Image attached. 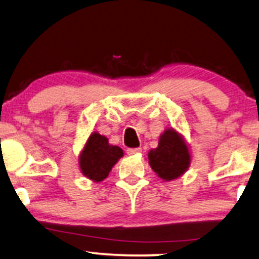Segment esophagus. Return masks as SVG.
Masks as SVG:
<instances>
[{"mask_svg": "<svg viewBox=\"0 0 259 259\" xmlns=\"http://www.w3.org/2000/svg\"><path fill=\"white\" fill-rule=\"evenodd\" d=\"M141 151H142L141 148H129V149L126 150V153L129 155H137V154H140Z\"/></svg>", "mask_w": 259, "mask_h": 259, "instance_id": "34e87169", "label": "esophagus"}]
</instances>
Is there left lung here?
<instances>
[{
	"label": "left lung",
	"instance_id": "8db88e82",
	"mask_svg": "<svg viewBox=\"0 0 259 259\" xmlns=\"http://www.w3.org/2000/svg\"><path fill=\"white\" fill-rule=\"evenodd\" d=\"M149 164L162 180L181 177L191 163V155L185 141L174 129H167L158 141V147L148 154Z\"/></svg>",
	"mask_w": 259,
	"mask_h": 259
}]
</instances>
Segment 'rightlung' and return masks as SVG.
<instances>
[{
    "label": "right lung",
    "instance_id": "obj_1",
    "mask_svg": "<svg viewBox=\"0 0 259 259\" xmlns=\"http://www.w3.org/2000/svg\"><path fill=\"white\" fill-rule=\"evenodd\" d=\"M123 156V150L117 146H110L105 136L92 133L79 157L81 173L90 180L103 181Z\"/></svg>",
    "mask_w": 259,
    "mask_h": 259
}]
</instances>
